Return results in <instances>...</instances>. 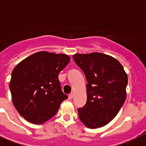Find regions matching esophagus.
I'll return each mask as SVG.
<instances>
[{"label": "esophagus", "mask_w": 146, "mask_h": 146, "mask_svg": "<svg viewBox=\"0 0 146 146\" xmlns=\"http://www.w3.org/2000/svg\"><path fill=\"white\" fill-rule=\"evenodd\" d=\"M73 98V93H70V95H69V96H68V98H69V99H70V100L72 99Z\"/></svg>", "instance_id": "esophagus-1"}]
</instances>
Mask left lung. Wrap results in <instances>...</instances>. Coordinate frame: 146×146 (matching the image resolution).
Returning <instances> with one entry per match:
<instances>
[{"label": "left lung", "mask_w": 146, "mask_h": 146, "mask_svg": "<svg viewBox=\"0 0 146 146\" xmlns=\"http://www.w3.org/2000/svg\"><path fill=\"white\" fill-rule=\"evenodd\" d=\"M73 57L88 82L86 103L78 108L79 117L91 129L105 126L124 103L127 73L117 60L102 53L76 54Z\"/></svg>", "instance_id": "obj_1"}]
</instances>
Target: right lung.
I'll return each mask as SVG.
<instances>
[{"mask_svg": "<svg viewBox=\"0 0 146 146\" xmlns=\"http://www.w3.org/2000/svg\"><path fill=\"white\" fill-rule=\"evenodd\" d=\"M70 57L40 51L17 64L11 74L10 89L13 105L29 122L41 124L56 114L68 96L62 92L58 73Z\"/></svg>", "mask_w": 146, "mask_h": 146, "instance_id": "obj_1", "label": "right lung"}]
</instances>
